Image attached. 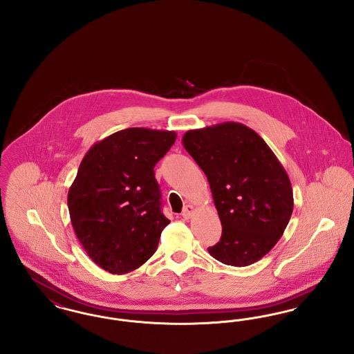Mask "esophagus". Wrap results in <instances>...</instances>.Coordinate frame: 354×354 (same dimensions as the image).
<instances>
[{
    "instance_id": "1",
    "label": "esophagus",
    "mask_w": 354,
    "mask_h": 354,
    "mask_svg": "<svg viewBox=\"0 0 354 354\" xmlns=\"http://www.w3.org/2000/svg\"><path fill=\"white\" fill-rule=\"evenodd\" d=\"M194 212H195V207H192V205H185V209H183V212H182V216H183L185 220H188L192 216Z\"/></svg>"
}]
</instances>
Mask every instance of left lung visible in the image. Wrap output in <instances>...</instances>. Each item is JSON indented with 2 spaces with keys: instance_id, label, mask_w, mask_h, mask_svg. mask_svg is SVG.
<instances>
[{
  "instance_id": "left-lung-1",
  "label": "left lung",
  "mask_w": 354,
  "mask_h": 354,
  "mask_svg": "<svg viewBox=\"0 0 354 354\" xmlns=\"http://www.w3.org/2000/svg\"><path fill=\"white\" fill-rule=\"evenodd\" d=\"M183 146L205 174L221 221V237L208 248L220 263L247 267L283 236L293 211L286 169L266 140L237 122L183 135Z\"/></svg>"
}]
</instances>
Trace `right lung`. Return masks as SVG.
Instances as JSON below:
<instances>
[{
	"instance_id": "right-lung-1",
	"label": "right lung",
	"mask_w": 354,
	"mask_h": 354,
	"mask_svg": "<svg viewBox=\"0 0 354 354\" xmlns=\"http://www.w3.org/2000/svg\"><path fill=\"white\" fill-rule=\"evenodd\" d=\"M175 140V131L131 127L86 152L68 188V214L84 251L102 270L133 272L156 251L169 220L162 214L153 167Z\"/></svg>"
}]
</instances>
